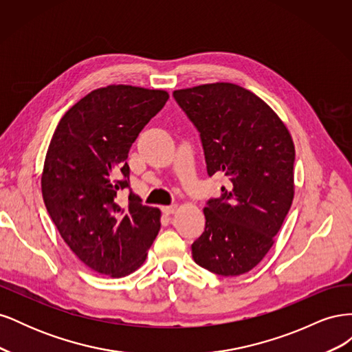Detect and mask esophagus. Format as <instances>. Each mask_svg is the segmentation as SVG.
Wrapping results in <instances>:
<instances>
[{
  "mask_svg": "<svg viewBox=\"0 0 352 352\" xmlns=\"http://www.w3.org/2000/svg\"><path fill=\"white\" fill-rule=\"evenodd\" d=\"M176 210H177V204L163 207V212H164V214H173V212H176Z\"/></svg>",
  "mask_w": 352,
  "mask_h": 352,
  "instance_id": "34e87169",
  "label": "esophagus"
}]
</instances>
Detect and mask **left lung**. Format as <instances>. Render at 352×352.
I'll return each instance as SVG.
<instances>
[{"instance_id": "1", "label": "left lung", "mask_w": 352, "mask_h": 352, "mask_svg": "<svg viewBox=\"0 0 352 352\" xmlns=\"http://www.w3.org/2000/svg\"><path fill=\"white\" fill-rule=\"evenodd\" d=\"M173 97L199 131L207 173L230 186L204 207L206 229L192 243L201 267L239 276L274 243L295 194L292 136L267 102L229 82L177 89Z\"/></svg>"}]
</instances>
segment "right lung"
Segmentation results:
<instances>
[{
	"instance_id": "right-lung-1",
	"label": "right lung",
	"mask_w": 352,
	"mask_h": 352,
	"mask_svg": "<svg viewBox=\"0 0 352 352\" xmlns=\"http://www.w3.org/2000/svg\"><path fill=\"white\" fill-rule=\"evenodd\" d=\"M168 92L132 85L95 89L66 111L51 138L41 175L47 211L78 258L94 272L123 278L144 264L162 211L129 194L126 160Z\"/></svg>"
}]
</instances>
